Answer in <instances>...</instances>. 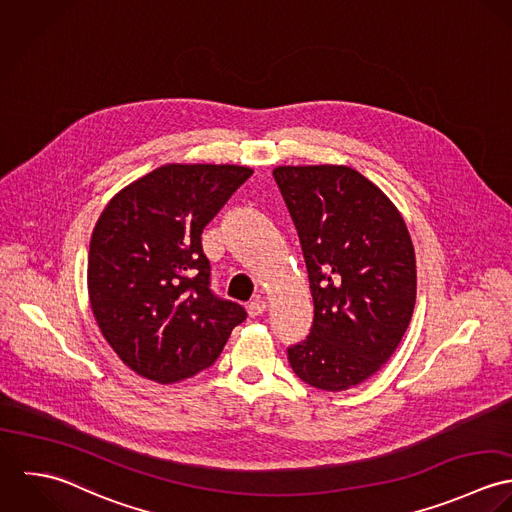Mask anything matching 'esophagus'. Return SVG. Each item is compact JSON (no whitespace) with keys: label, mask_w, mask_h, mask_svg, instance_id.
<instances>
[{"label":"esophagus","mask_w":512,"mask_h":512,"mask_svg":"<svg viewBox=\"0 0 512 512\" xmlns=\"http://www.w3.org/2000/svg\"><path fill=\"white\" fill-rule=\"evenodd\" d=\"M265 308H267V303H265V301L255 299V301H251V303L247 305V312H249V316H251V318H255V316H261V314L265 312Z\"/></svg>","instance_id":"obj_1"}]
</instances>
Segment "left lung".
I'll return each instance as SVG.
<instances>
[{
    "instance_id": "1",
    "label": "left lung",
    "mask_w": 512,
    "mask_h": 512,
    "mask_svg": "<svg viewBox=\"0 0 512 512\" xmlns=\"http://www.w3.org/2000/svg\"><path fill=\"white\" fill-rule=\"evenodd\" d=\"M297 227L314 320L289 362L308 386L342 392L374 376L402 342L415 307V251L398 207L348 166H279Z\"/></svg>"
}]
</instances>
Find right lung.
I'll return each mask as SVG.
<instances>
[{
    "mask_svg": "<svg viewBox=\"0 0 512 512\" xmlns=\"http://www.w3.org/2000/svg\"><path fill=\"white\" fill-rule=\"evenodd\" d=\"M251 174L235 164H166L104 207L89 249V301L104 340L138 376H196L247 318L209 291L202 231Z\"/></svg>",
    "mask_w": 512,
    "mask_h": 512,
    "instance_id": "add662e5",
    "label": "right lung"
}]
</instances>
